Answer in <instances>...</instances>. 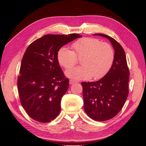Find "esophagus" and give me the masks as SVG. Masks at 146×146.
Segmentation results:
<instances>
[{
    "instance_id": "esophagus-1",
    "label": "esophagus",
    "mask_w": 146,
    "mask_h": 146,
    "mask_svg": "<svg viewBox=\"0 0 146 146\" xmlns=\"http://www.w3.org/2000/svg\"><path fill=\"white\" fill-rule=\"evenodd\" d=\"M76 83H77V81H75V80H69V84H70V85H72V84Z\"/></svg>"
}]
</instances>
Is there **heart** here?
Masks as SVG:
<instances>
[{
    "instance_id": "heart-1",
    "label": "heart",
    "mask_w": 146,
    "mask_h": 146,
    "mask_svg": "<svg viewBox=\"0 0 146 146\" xmlns=\"http://www.w3.org/2000/svg\"><path fill=\"white\" fill-rule=\"evenodd\" d=\"M74 50L61 47L57 53L59 64L66 69L71 68L81 59L80 67L68 70L66 75L76 80H87L91 77H103L111 68L115 53L110 44L101 42L94 38L86 37L78 39L72 44Z\"/></svg>"
}]
</instances>
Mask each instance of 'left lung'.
Instances as JSON below:
<instances>
[{
  "instance_id": "left-lung-1",
  "label": "left lung",
  "mask_w": 146,
  "mask_h": 146,
  "mask_svg": "<svg viewBox=\"0 0 146 146\" xmlns=\"http://www.w3.org/2000/svg\"><path fill=\"white\" fill-rule=\"evenodd\" d=\"M94 35L108 38L115 50V58L111 68L100 80L82 82L84 110L93 120L104 121L118 114L129 95L130 72L125 51L114 38L108 35Z\"/></svg>"
}]
</instances>
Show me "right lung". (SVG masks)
I'll return each instance as SVG.
<instances>
[{
	"mask_svg": "<svg viewBox=\"0 0 146 146\" xmlns=\"http://www.w3.org/2000/svg\"><path fill=\"white\" fill-rule=\"evenodd\" d=\"M80 35H46L32 42L26 49L17 77L22 106L38 122L54 120L61 110V101L69 87L57 60L60 48Z\"/></svg>",
	"mask_w": 146,
	"mask_h": 146,
	"instance_id": "1",
	"label": "right lung"
}]
</instances>
